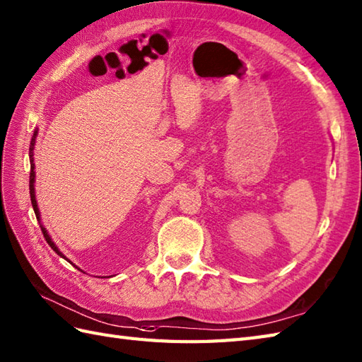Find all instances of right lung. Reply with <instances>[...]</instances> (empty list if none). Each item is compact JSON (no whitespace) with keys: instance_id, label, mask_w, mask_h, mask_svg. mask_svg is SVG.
<instances>
[{"instance_id":"right-lung-1","label":"right lung","mask_w":362,"mask_h":362,"mask_svg":"<svg viewBox=\"0 0 362 362\" xmlns=\"http://www.w3.org/2000/svg\"><path fill=\"white\" fill-rule=\"evenodd\" d=\"M35 137H37V131L33 132V137H32V141H30V148H29V157H30V174H29V189H30V202H32V206H33V211H35V216H37V219H40V211H38V206H37V200H35V189H33V183H35V171H33V168H35V165H33V145H35ZM41 226V231H43V236H45V239L47 240V243H49V247L52 248L55 253L58 255V256H62V257H64L62 253H60V250H58L57 247H55V243L50 240V238H49V234H47V231H46V228H43V225H40ZM66 259V257H64Z\"/></svg>"}]
</instances>
